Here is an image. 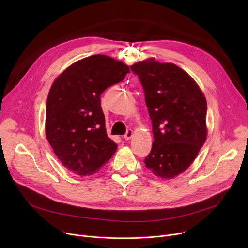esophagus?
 <instances>
[{
    "mask_svg": "<svg viewBox=\"0 0 248 248\" xmlns=\"http://www.w3.org/2000/svg\"><path fill=\"white\" fill-rule=\"evenodd\" d=\"M133 135H134V132H133V129H131V128H128L127 131H126V133H125V135H124V140H131V138L133 137Z\"/></svg>",
    "mask_w": 248,
    "mask_h": 248,
    "instance_id": "1",
    "label": "esophagus"
}]
</instances>
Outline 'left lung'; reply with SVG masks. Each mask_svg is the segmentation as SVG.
I'll return each instance as SVG.
<instances>
[{
  "instance_id": "obj_1",
  "label": "left lung",
  "mask_w": 248,
  "mask_h": 248,
  "mask_svg": "<svg viewBox=\"0 0 248 248\" xmlns=\"http://www.w3.org/2000/svg\"><path fill=\"white\" fill-rule=\"evenodd\" d=\"M153 125L154 142L145 165L172 179L196 159L207 137L206 98L193 78L173 63L154 58L135 63Z\"/></svg>"
}]
</instances>
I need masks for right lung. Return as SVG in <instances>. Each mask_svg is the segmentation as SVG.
I'll return each mask as SVG.
<instances>
[{
    "label": "right lung",
    "mask_w": 248,
    "mask_h": 248,
    "mask_svg": "<svg viewBox=\"0 0 248 248\" xmlns=\"http://www.w3.org/2000/svg\"><path fill=\"white\" fill-rule=\"evenodd\" d=\"M128 72L124 63L97 54L73 63L52 84L46 104V137L72 173L93 175L115 153L117 145L108 137L100 95Z\"/></svg>",
    "instance_id": "right-lung-1"
}]
</instances>
